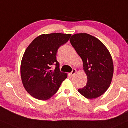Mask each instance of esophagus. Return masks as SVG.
Here are the masks:
<instances>
[{"label":"esophagus","instance_id":"esophagus-1","mask_svg":"<svg viewBox=\"0 0 128 128\" xmlns=\"http://www.w3.org/2000/svg\"><path fill=\"white\" fill-rule=\"evenodd\" d=\"M76 69H74L73 70H72V71L70 73V75H72V76H73V75H74V74H75V73H76Z\"/></svg>","mask_w":128,"mask_h":128}]
</instances>
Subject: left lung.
Masks as SVG:
<instances>
[{"label":"left lung","instance_id":"8db88e82","mask_svg":"<svg viewBox=\"0 0 128 128\" xmlns=\"http://www.w3.org/2000/svg\"><path fill=\"white\" fill-rule=\"evenodd\" d=\"M70 42L82 60L87 75L86 86L78 92L88 99L100 97L108 90L113 78L114 68L109 52L98 39L86 33L72 36Z\"/></svg>","mask_w":128,"mask_h":128}]
</instances>
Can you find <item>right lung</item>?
I'll return each instance as SVG.
<instances>
[{"mask_svg": "<svg viewBox=\"0 0 128 128\" xmlns=\"http://www.w3.org/2000/svg\"><path fill=\"white\" fill-rule=\"evenodd\" d=\"M71 34L52 33L36 38L27 47L20 66L24 86L31 96L47 100L58 91L66 74L60 71L56 54L59 47L68 42ZM53 65L54 70L50 69Z\"/></svg>", "mask_w": 128, "mask_h": 128, "instance_id": "1", "label": "right lung"}]
</instances>
